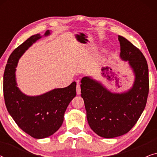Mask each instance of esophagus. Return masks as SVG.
<instances>
[{
    "instance_id": "obj_1",
    "label": "esophagus",
    "mask_w": 157,
    "mask_h": 157,
    "mask_svg": "<svg viewBox=\"0 0 157 157\" xmlns=\"http://www.w3.org/2000/svg\"><path fill=\"white\" fill-rule=\"evenodd\" d=\"M76 94H78V95L81 94V86L79 83H77L76 85Z\"/></svg>"
}]
</instances>
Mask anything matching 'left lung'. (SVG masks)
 Listing matches in <instances>:
<instances>
[{
  "instance_id": "1",
  "label": "left lung",
  "mask_w": 157,
  "mask_h": 157,
  "mask_svg": "<svg viewBox=\"0 0 157 157\" xmlns=\"http://www.w3.org/2000/svg\"><path fill=\"white\" fill-rule=\"evenodd\" d=\"M118 39L120 57L128 61L135 75L132 89L124 93H112L89 77L81 81L88 123L96 134L106 139L120 136L132 129L144 110L149 89V68L144 56L123 36H119Z\"/></svg>"
}]
</instances>
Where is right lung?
Returning a JSON list of instances; mask_svg holds the SVG:
<instances>
[{
	"mask_svg": "<svg viewBox=\"0 0 157 157\" xmlns=\"http://www.w3.org/2000/svg\"><path fill=\"white\" fill-rule=\"evenodd\" d=\"M46 31L44 36H48ZM41 38L36 34L16 48L10 54L3 75V96L7 110L23 132L35 139L50 136L59 130L64 113L76 95V83L63 89H55L40 96H30L17 86L16 67L25 51Z\"/></svg>",
	"mask_w": 157,
	"mask_h": 157,
	"instance_id": "add662e5",
	"label": "right lung"
}]
</instances>
